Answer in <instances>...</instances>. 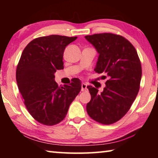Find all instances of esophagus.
Segmentation results:
<instances>
[{"label":"esophagus","instance_id":"esophagus-1","mask_svg":"<svg viewBox=\"0 0 158 158\" xmlns=\"http://www.w3.org/2000/svg\"><path fill=\"white\" fill-rule=\"evenodd\" d=\"M87 90V84L85 83H82L81 84V90L82 91H85Z\"/></svg>","mask_w":158,"mask_h":158}]
</instances>
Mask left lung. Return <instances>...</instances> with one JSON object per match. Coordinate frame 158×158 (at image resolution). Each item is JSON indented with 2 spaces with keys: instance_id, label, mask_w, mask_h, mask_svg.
Returning a JSON list of instances; mask_svg holds the SVG:
<instances>
[{
  "instance_id": "left-lung-1",
  "label": "left lung",
  "mask_w": 158,
  "mask_h": 158,
  "mask_svg": "<svg viewBox=\"0 0 158 158\" xmlns=\"http://www.w3.org/2000/svg\"><path fill=\"white\" fill-rule=\"evenodd\" d=\"M85 38L99 53L94 70L108 77L100 94L98 89L87 86L91 95L87 113L100 123H114L129 111L139 90L142 74L139 58L133 45L119 35L99 33Z\"/></svg>"
}]
</instances>
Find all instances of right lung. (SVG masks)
<instances>
[{
	"instance_id": "right-lung-1",
	"label": "right lung",
	"mask_w": 158,
	"mask_h": 158,
	"mask_svg": "<svg viewBox=\"0 0 158 158\" xmlns=\"http://www.w3.org/2000/svg\"><path fill=\"white\" fill-rule=\"evenodd\" d=\"M77 37L52 35L37 37L23 49L16 71L19 90L26 107L37 121L54 125L62 121L81 90L80 79L58 86L54 73L63 69L65 47Z\"/></svg>"
}]
</instances>
